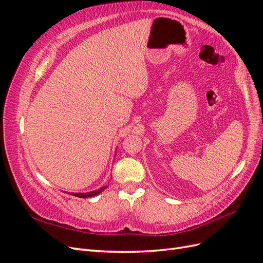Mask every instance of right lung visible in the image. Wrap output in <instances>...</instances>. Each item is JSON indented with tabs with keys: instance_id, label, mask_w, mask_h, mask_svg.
Instances as JSON below:
<instances>
[{
	"instance_id": "add662e5",
	"label": "right lung",
	"mask_w": 263,
	"mask_h": 263,
	"mask_svg": "<svg viewBox=\"0 0 263 263\" xmlns=\"http://www.w3.org/2000/svg\"><path fill=\"white\" fill-rule=\"evenodd\" d=\"M107 186H102L99 190H95V191H91V192H86V193H69V194H72L73 196L77 197H82V198H87V197H92V196H97L100 193H102L103 191H104Z\"/></svg>"
}]
</instances>
